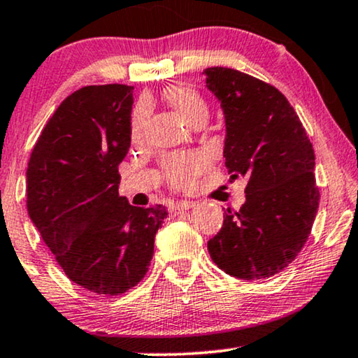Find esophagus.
<instances>
[{
  "label": "esophagus",
  "mask_w": 358,
  "mask_h": 358,
  "mask_svg": "<svg viewBox=\"0 0 358 358\" xmlns=\"http://www.w3.org/2000/svg\"><path fill=\"white\" fill-rule=\"evenodd\" d=\"M194 205H195V202H190V200H182V202H176L173 207H171V215L180 213V212H184V210L192 208Z\"/></svg>",
  "instance_id": "34e87169"
}]
</instances>
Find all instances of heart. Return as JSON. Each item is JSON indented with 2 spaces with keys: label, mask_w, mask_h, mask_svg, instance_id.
Returning <instances> with one entry per match:
<instances>
[{
  "label": "heart",
  "mask_w": 358,
  "mask_h": 358,
  "mask_svg": "<svg viewBox=\"0 0 358 358\" xmlns=\"http://www.w3.org/2000/svg\"><path fill=\"white\" fill-rule=\"evenodd\" d=\"M164 101L178 110V114L187 122L189 125L207 122L208 106L202 96L192 87L184 85H173L166 87ZM148 122V107L145 102H140L134 109L130 122L131 140L138 141L143 136ZM207 168V159L199 153L190 155H174L164 159V174L168 182L176 189H187L194 184V180L202 171Z\"/></svg>",
  "instance_id": "heart-1"
}]
</instances>
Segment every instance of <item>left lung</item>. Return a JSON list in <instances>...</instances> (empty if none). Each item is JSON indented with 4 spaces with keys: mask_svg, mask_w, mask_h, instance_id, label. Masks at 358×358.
Listing matches in <instances>:
<instances>
[{
    "mask_svg": "<svg viewBox=\"0 0 358 358\" xmlns=\"http://www.w3.org/2000/svg\"><path fill=\"white\" fill-rule=\"evenodd\" d=\"M203 75L224 114V166L231 179L248 178L246 202L228 208L208 252L229 275L261 280L290 266L310 236L320 205L315 150L277 87L233 68Z\"/></svg>",
    "mask_w": 358,
    "mask_h": 358,
    "instance_id": "left-lung-1",
    "label": "left lung"
}]
</instances>
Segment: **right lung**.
<instances>
[{"mask_svg": "<svg viewBox=\"0 0 358 358\" xmlns=\"http://www.w3.org/2000/svg\"><path fill=\"white\" fill-rule=\"evenodd\" d=\"M134 87H81L43 127L27 164V212L71 282L115 296L148 272L163 205L134 207L119 195L130 148Z\"/></svg>", "mask_w": 358, "mask_h": 358, "instance_id": "right-lung-1", "label": "right lung"}]
</instances>
